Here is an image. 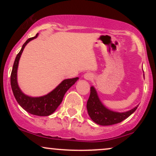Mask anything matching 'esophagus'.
<instances>
[{
	"mask_svg": "<svg viewBox=\"0 0 156 156\" xmlns=\"http://www.w3.org/2000/svg\"><path fill=\"white\" fill-rule=\"evenodd\" d=\"M84 78H85L86 80H92L93 78H94V75L92 74V73H87L84 74Z\"/></svg>",
	"mask_w": 156,
	"mask_h": 156,
	"instance_id": "34e87169",
	"label": "esophagus"
}]
</instances>
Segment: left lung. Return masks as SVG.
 <instances>
[{
	"label": "left lung",
	"mask_w": 156,
	"mask_h": 156,
	"mask_svg": "<svg viewBox=\"0 0 156 156\" xmlns=\"http://www.w3.org/2000/svg\"><path fill=\"white\" fill-rule=\"evenodd\" d=\"M137 107L123 113L112 112L102 104L95 89L93 87L90 88V95L87 104L89 117L94 122L101 125H112L121 122L131 115L136 110Z\"/></svg>",
	"instance_id": "left-lung-1"
}]
</instances>
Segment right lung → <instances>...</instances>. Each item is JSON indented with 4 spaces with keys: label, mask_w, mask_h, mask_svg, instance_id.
Returning <instances> with one entry per match:
<instances>
[{
    "label": "right lung",
    "mask_w": 156,
    "mask_h": 156,
    "mask_svg": "<svg viewBox=\"0 0 156 156\" xmlns=\"http://www.w3.org/2000/svg\"><path fill=\"white\" fill-rule=\"evenodd\" d=\"M37 36L38 34H37L35 37L27 39L26 42L23 44L20 51L16 56L11 73V87L16 101L27 112L37 116H49L56 110L62 102L65 93L78 80V78L64 80L54 90L47 95L39 98H31L23 94L22 91L20 89L17 81V72L19 60L26 44L32 39L37 38Z\"/></svg>",
    "instance_id": "1"
}]
</instances>
